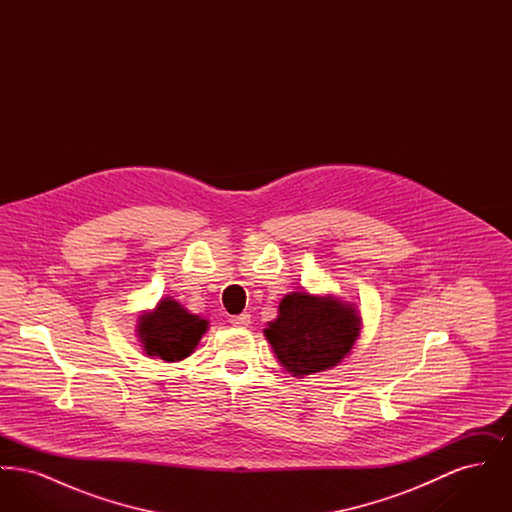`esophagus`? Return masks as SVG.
Listing matches in <instances>:
<instances>
[{
  "label": "esophagus",
  "instance_id": "34e87169",
  "mask_svg": "<svg viewBox=\"0 0 512 512\" xmlns=\"http://www.w3.org/2000/svg\"><path fill=\"white\" fill-rule=\"evenodd\" d=\"M230 322H232L234 326H238V328H245V326L251 324V315H249V313L234 315V317H230Z\"/></svg>",
  "mask_w": 512,
  "mask_h": 512
}]
</instances>
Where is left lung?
<instances>
[{"instance_id": "1", "label": "left lung", "mask_w": 512, "mask_h": 512, "mask_svg": "<svg viewBox=\"0 0 512 512\" xmlns=\"http://www.w3.org/2000/svg\"><path fill=\"white\" fill-rule=\"evenodd\" d=\"M359 322L338 299L293 292L280 301L265 336L286 370L303 376L338 365L359 336Z\"/></svg>"}]
</instances>
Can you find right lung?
I'll return each mask as SVG.
<instances>
[{"label": "right lung", "instance_id": "1", "mask_svg": "<svg viewBox=\"0 0 512 512\" xmlns=\"http://www.w3.org/2000/svg\"><path fill=\"white\" fill-rule=\"evenodd\" d=\"M207 330V320L190 315L182 305L165 297L153 313H147L138 322V336L147 355L163 361H182L195 349Z\"/></svg>", "mask_w": 512, "mask_h": 512}]
</instances>
